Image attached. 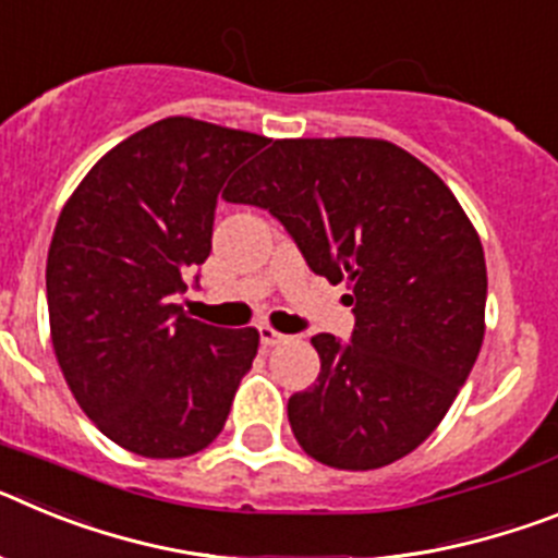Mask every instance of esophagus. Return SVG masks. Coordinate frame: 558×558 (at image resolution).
Returning a JSON list of instances; mask_svg holds the SVG:
<instances>
[{
    "mask_svg": "<svg viewBox=\"0 0 558 558\" xmlns=\"http://www.w3.org/2000/svg\"><path fill=\"white\" fill-rule=\"evenodd\" d=\"M284 340H288V335L276 332L274 327H259V343H263V347H279Z\"/></svg>",
    "mask_w": 558,
    "mask_h": 558,
    "instance_id": "esophagus-1",
    "label": "esophagus"
}]
</instances>
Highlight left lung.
I'll return each mask as SVG.
<instances>
[{
    "instance_id": "8db88e82",
    "label": "left lung",
    "mask_w": 558,
    "mask_h": 558,
    "mask_svg": "<svg viewBox=\"0 0 558 558\" xmlns=\"http://www.w3.org/2000/svg\"><path fill=\"white\" fill-rule=\"evenodd\" d=\"M268 209L310 270L352 295L349 340L322 332V372L288 399L295 441L335 470L416 450L475 366L486 259L450 186L383 140H276L223 192Z\"/></svg>"
}]
</instances>
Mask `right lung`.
<instances>
[{
  "label": "right lung",
  "instance_id": "obj_1",
  "mask_svg": "<svg viewBox=\"0 0 558 558\" xmlns=\"http://www.w3.org/2000/svg\"><path fill=\"white\" fill-rule=\"evenodd\" d=\"M265 145L167 117L108 150L58 218L47 256L58 366L83 413L136 456L209 447L254 363V327H211L175 302L211 251L220 190Z\"/></svg>",
  "mask_w": 558,
  "mask_h": 558
}]
</instances>
